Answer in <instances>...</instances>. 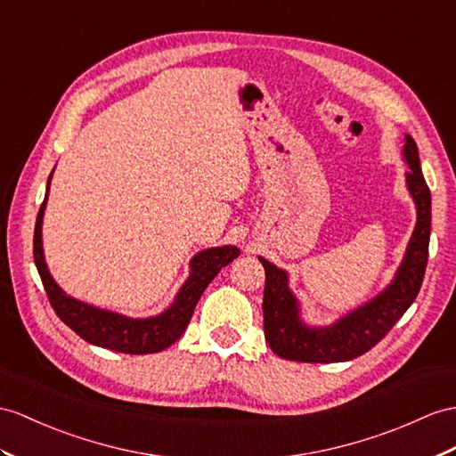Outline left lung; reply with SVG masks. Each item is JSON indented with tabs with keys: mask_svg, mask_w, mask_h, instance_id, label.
Here are the masks:
<instances>
[{
	"mask_svg": "<svg viewBox=\"0 0 456 456\" xmlns=\"http://www.w3.org/2000/svg\"><path fill=\"white\" fill-rule=\"evenodd\" d=\"M403 159L410 168L406 187L416 205V226L393 281L370 302L354 307L330 325H307L302 319L299 299L288 284V273L259 257L266 276L263 294L265 338L276 356L307 363L354 360L371 350L412 305L428 265L431 193L421 174L418 144L408 133L404 135Z\"/></svg>",
	"mask_w": 456,
	"mask_h": 456,
	"instance_id": "left-lung-1",
	"label": "left lung"
}]
</instances>
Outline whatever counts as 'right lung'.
<instances>
[{"instance_id": "add662e5", "label": "right lung", "mask_w": 456, "mask_h": 456, "mask_svg": "<svg viewBox=\"0 0 456 456\" xmlns=\"http://www.w3.org/2000/svg\"><path fill=\"white\" fill-rule=\"evenodd\" d=\"M52 174L48 177L46 197H44V203L37 216L35 263L53 312L81 338L100 348L124 354H154L172 346L183 335L187 325H190L195 305L201 299L205 288L213 282L222 266L230 265L238 257L240 249L236 246H218L193 255V259L190 261V276H187V281L177 290L170 307H166L159 315L127 317L110 312V309L81 302V299L61 290L60 284L50 274L46 257H44L42 220L48 203Z\"/></svg>"}]
</instances>
